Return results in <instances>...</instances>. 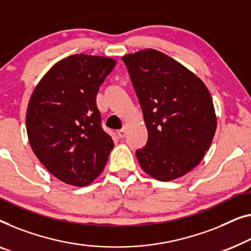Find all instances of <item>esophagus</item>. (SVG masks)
Returning a JSON list of instances; mask_svg holds the SVG:
<instances>
[{"instance_id":"esophagus-1","label":"esophagus","mask_w":251,"mask_h":251,"mask_svg":"<svg viewBox=\"0 0 251 251\" xmlns=\"http://www.w3.org/2000/svg\"><path fill=\"white\" fill-rule=\"evenodd\" d=\"M117 133H118V136H119L120 138H125V137H126V126H123L122 129L118 130Z\"/></svg>"}]
</instances>
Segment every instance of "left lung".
<instances>
[{
  "label": "left lung",
  "instance_id": "obj_1",
  "mask_svg": "<svg viewBox=\"0 0 251 251\" xmlns=\"http://www.w3.org/2000/svg\"><path fill=\"white\" fill-rule=\"evenodd\" d=\"M139 100L148 131L136 151L145 172L172 181L204 158L216 131L213 99L201 78L159 50L146 49L122 57Z\"/></svg>",
  "mask_w": 251,
  "mask_h": 251
}]
</instances>
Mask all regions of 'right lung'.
<instances>
[{
    "mask_svg": "<svg viewBox=\"0 0 251 251\" xmlns=\"http://www.w3.org/2000/svg\"><path fill=\"white\" fill-rule=\"evenodd\" d=\"M117 60L75 54L55 63L35 87L26 113L28 140L39 162L64 183L88 186L114 143L100 126V86Z\"/></svg>",
    "mask_w": 251,
    "mask_h": 251,
    "instance_id": "1",
    "label": "right lung"
}]
</instances>
